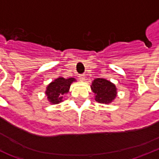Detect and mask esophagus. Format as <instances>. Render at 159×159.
Here are the masks:
<instances>
[{
  "mask_svg": "<svg viewBox=\"0 0 159 159\" xmlns=\"http://www.w3.org/2000/svg\"><path fill=\"white\" fill-rule=\"evenodd\" d=\"M78 77H79L80 81H85V76L84 75V74H80Z\"/></svg>",
  "mask_w": 159,
  "mask_h": 159,
  "instance_id": "34e87169",
  "label": "esophagus"
}]
</instances>
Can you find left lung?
Segmentation results:
<instances>
[{
    "label": "left lung",
    "mask_w": 159,
    "mask_h": 159,
    "mask_svg": "<svg viewBox=\"0 0 159 159\" xmlns=\"http://www.w3.org/2000/svg\"><path fill=\"white\" fill-rule=\"evenodd\" d=\"M93 92L95 93V100L101 104H108L116 97L115 85L104 78H97L91 85Z\"/></svg>",
    "instance_id": "8db88e82"
}]
</instances>
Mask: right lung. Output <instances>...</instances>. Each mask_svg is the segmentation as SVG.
I'll return each mask as SVG.
<instances>
[{
  "label": "right lung",
  "mask_w": 159,
  "mask_h": 159,
  "mask_svg": "<svg viewBox=\"0 0 159 159\" xmlns=\"http://www.w3.org/2000/svg\"><path fill=\"white\" fill-rule=\"evenodd\" d=\"M75 81L74 78L65 79L63 78H58L52 81L47 88L46 94L48 96L49 101L52 104H58L62 101V95L69 92L71 83Z\"/></svg>",
  "instance_id": "1"
}]
</instances>
